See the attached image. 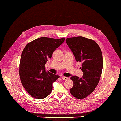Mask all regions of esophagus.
Here are the masks:
<instances>
[{
  "instance_id": "esophagus-1",
  "label": "esophagus",
  "mask_w": 121,
  "mask_h": 121,
  "mask_svg": "<svg viewBox=\"0 0 121 121\" xmlns=\"http://www.w3.org/2000/svg\"><path fill=\"white\" fill-rule=\"evenodd\" d=\"M61 78H62V80H66L68 78L66 77H62Z\"/></svg>"
}]
</instances>
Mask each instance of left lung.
Wrapping results in <instances>:
<instances>
[{
  "label": "left lung",
  "instance_id": "1",
  "mask_svg": "<svg viewBox=\"0 0 121 121\" xmlns=\"http://www.w3.org/2000/svg\"><path fill=\"white\" fill-rule=\"evenodd\" d=\"M65 41L76 61L82 62L80 69L84 73L82 78H70L73 86L70 93L77 99H84L95 90L99 81L103 65L101 49L95 41L82 36L67 38Z\"/></svg>",
  "mask_w": 121,
  "mask_h": 121
}]
</instances>
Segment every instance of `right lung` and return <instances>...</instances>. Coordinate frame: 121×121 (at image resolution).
Segmentation results:
<instances>
[{"mask_svg": "<svg viewBox=\"0 0 121 121\" xmlns=\"http://www.w3.org/2000/svg\"><path fill=\"white\" fill-rule=\"evenodd\" d=\"M65 39L41 37L24 48L20 60L19 77L24 88L33 98L43 99L48 97L52 90L53 82L59 78L58 75L45 72V64Z\"/></svg>", "mask_w": 121, "mask_h": 121, "instance_id": "add662e5", "label": "right lung"}]
</instances>
